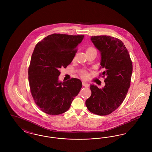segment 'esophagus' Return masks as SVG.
I'll use <instances>...</instances> for the list:
<instances>
[{
	"label": "esophagus",
	"mask_w": 152,
	"mask_h": 152,
	"mask_svg": "<svg viewBox=\"0 0 152 152\" xmlns=\"http://www.w3.org/2000/svg\"><path fill=\"white\" fill-rule=\"evenodd\" d=\"M82 84H83V86L84 87H89V85L88 83L84 82V81H83V82H82Z\"/></svg>",
	"instance_id": "obj_1"
}]
</instances>
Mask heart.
Returning a JSON list of instances; mask_svg holds the SVG:
<instances>
[{
	"instance_id": "heart-1",
	"label": "heart",
	"mask_w": 152,
	"mask_h": 152,
	"mask_svg": "<svg viewBox=\"0 0 152 152\" xmlns=\"http://www.w3.org/2000/svg\"><path fill=\"white\" fill-rule=\"evenodd\" d=\"M94 52H96V49H95L94 48L92 47H89L87 48V50H86V53ZM81 76H82L83 77L86 78V77H87V73L86 72V71H83L81 72Z\"/></svg>"
}]
</instances>
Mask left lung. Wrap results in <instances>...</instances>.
Instances as JSON below:
<instances>
[{
	"label": "left lung",
	"mask_w": 152,
	"mask_h": 152,
	"mask_svg": "<svg viewBox=\"0 0 152 152\" xmlns=\"http://www.w3.org/2000/svg\"><path fill=\"white\" fill-rule=\"evenodd\" d=\"M94 46L101 52L99 76L105 77V85L99 88L91 84V96L86 101L88 109L95 115L106 116L118 108L130 87L132 62L123 42L112 36H92Z\"/></svg>",
	"instance_id": "left-lung-1"
}]
</instances>
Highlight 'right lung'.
<instances>
[{"mask_svg":"<svg viewBox=\"0 0 152 152\" xmlns=\"http://www.w3.org/2000/svg\"><path fill=\"white\" fill-rule=\"evenodd\" d=\"M84 35L53 34L37 43L28 68L31 93L43 112L58 115L67 111L82 87L81 80L58 81L60 69L71 64Z\"/></svg>","mask_w":152,"mask_h":152,"instance_id":"1","label":"right lung"}]
</instances>
